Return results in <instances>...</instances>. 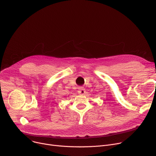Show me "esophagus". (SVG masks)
<instances>
[{
	"label": "esophagus",
	"instance_id": "34e87169",
	"mask_svg": "<svg viewBox=\"0 0 156 156\" xmlns=\"http://www.w3.org/2000/svg\"><path fill=\"white\" fill-rule=\"evenodd\" d=\"M78 93L80 94H84L85 93V89L82 87H80L78 88Z\"/></svg>",
	"mask_w": 156,
	"mask_h": 156
}]
</instances>
